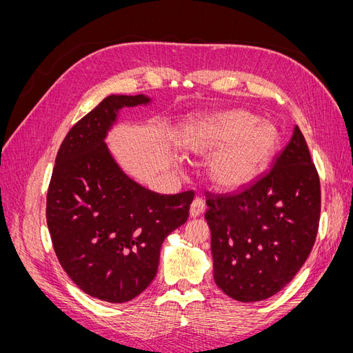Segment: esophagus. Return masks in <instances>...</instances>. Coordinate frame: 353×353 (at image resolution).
<instances>
[{
    "label": "esophagus",
    "mask_w": 353,
    "mask_h": 353,
    "mask_svg": "<svg viewBox=\"0 0 353 353\" xmlns=\"http://www.w3.org/2000/svg\"><path fill=\"white\" fill-rule=\"evenodd\" d=\"M203 210H205V201H203L201 199H194L190 206V218L200 216Z\"/></svg>",
    "instance_id": "1"
}]
</instances>
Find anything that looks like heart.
<instances>
[{
  "label": "heart",
  "mask_w": 353,
  "mask_h": 353,
  "mask_svg": "<svg viewBox=\"0 0 353 353\" xmlns=\"http://www.w3.org/2000/svg\"><path fill=\"white\" fill-rule=\"evenodd\" d=\"M179 147L194 156L214 153L208 163L212 185L219 191L243 190L270 166L280 147V131L252 112L234 109L190 119Z\"/></svg>",
  "instance_id": "1"
}]
</instances>
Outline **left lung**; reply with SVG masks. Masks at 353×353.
I'll list each match as a JSON object with an SVG mask.
<instances>
[{"label": "left lung", "mask_w": 353, "mask_h": 353, "mask_svg": "<svg viewBox=\"0 0 353 353\" xmlns=\"http://www.w3.org/2000/svg\"><path fill=\"white\" fill-rule=\"evenodd\" d=\"M206 205L216 285L239 302L279 293L311 253L321 212L319 178L299 126L268 175Z\"/></svg>", "instance_id": "left-lung-1"}]
</instances>
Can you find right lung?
<instances>
[{
  "instance_id": "right-lung-1",
  "label": "right lung",
  "mask_w": 353,
  "mask_h": 353,
  "mask_svg": "<svg viewBox=\"0 0 353 353\" xmlns=\"http://www.w3.org/2000/svg\"><path fill=\"white\" fill-rule=\"evenodd\" d=\"M145 94L109 95L74 125L56 157L47 223L56 254L82 292L123 303L154 280L160 248L185 223L193 191L162 196L138 184L105 143L122 112L147 108Z\"/></svg>"
}]
</instances>
